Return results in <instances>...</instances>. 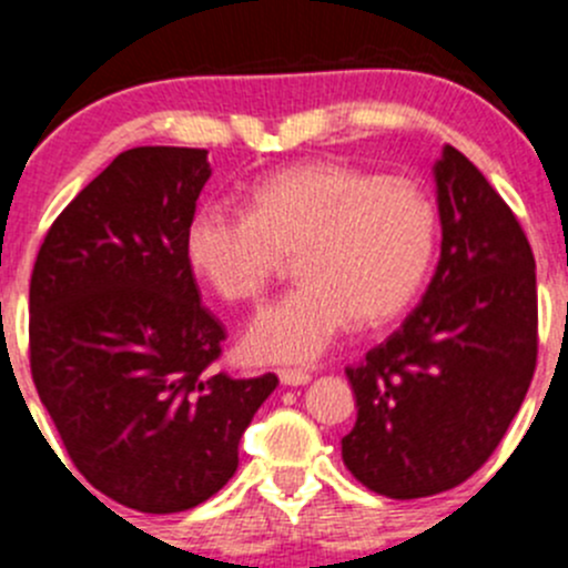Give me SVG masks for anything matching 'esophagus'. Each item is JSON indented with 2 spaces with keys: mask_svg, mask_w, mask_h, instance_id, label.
Returning a JSON list of instances; mask_svg holds the SVG:
<instances>
[{
  "mask_svg": "<svg viewBox=\"0 0 568 568\" xmlns=\"http://www.w3.org/2000/svg\"><path fill=\"white\" fill-rule=\"evenodd\" d=\"M313 376L307 374V371H280V382H283L285 387H302V385H307V382H311Z\"/></svg>",
  "mask_w": 568,
  "mask_h": 568,
  "instance_id": "1",
  "label": "esophagus"
}]
</instances>
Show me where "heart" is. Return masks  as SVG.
I'll return each mask as SVG.
<instances>
[{"label": "heart", "instance_id": "obj_1", "mask_svg": "<svg viewBox=\"0 0 568 568\" xmlns=\"http://www.w3.org/2000/svg\"><path fill=\"white\" fill-rule=\"evenodd\" d=\"M247 203V214L200 209L186 261L222 300L257 302L296 255L302 283L244 332L257 363H313L354 318L376 326L400 316L432 266L437 209L412 178L318 159L266 175Z\"/></svg>", "mask_w": 568, "mask_h": 568}]
</instances>
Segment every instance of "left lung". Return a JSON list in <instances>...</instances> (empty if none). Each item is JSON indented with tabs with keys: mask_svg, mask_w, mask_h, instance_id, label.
Wrapping results in <instances>:
<instances>
[{
	"mask_svg": "<svg viewBox=\"0 0 568 568\" xmlns=\"http://www.w3.org/2000/svg\"><path fill=\"white\" fill-rule=\"evenodd\" d=\"M434 181L437 272L404 324L346 371L357 423L343 464L393 500L467 480L500 445L536 371V261L517 216L456 148H443Z\"/></svg>",
	"mask_w": 568,
	"mask_h": 568,
	"instance_id": "1",
	"label": "left lung"
}]
</instances>
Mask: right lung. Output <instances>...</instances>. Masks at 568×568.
<instances>
[{
    "mask_svg": "<svg viewBox=\"0 0 568 568\" xmlns=\"http://www.w3.org/2000/svg\"><path fill=\"white\" fill-rule=\"evenodd\" d=\"M211 178L200 148H131L40 244L30 365L79 473L120 506L175 514L233 478L277 376L214 374L222 324L200 305L186 227Z\"/></svg>",
    "mask_w": 568,
    "mask_h": 568,
    "instance_id": "1",
    "label": "right lung"
}]
</instances>
